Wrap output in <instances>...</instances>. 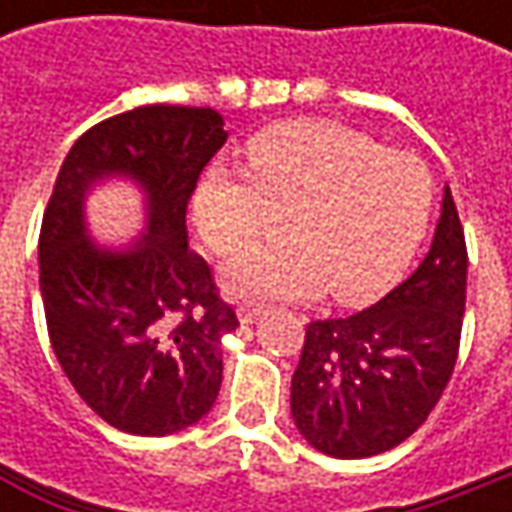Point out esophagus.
<instances>
[{
    "instance_id": "1",
    "label": "esophagus",
    "mask_w": 512,
    "mask_h": 512,
    "mask_svg": "<svg viewBox=\"0 0 512 512\" xmlns=\"http://www.w3.org/2000/svg\"><path fill=\"white\" fill-rule=\"evenodd\" d=\"M265 313V307L253 305V302H245V305H239V319L245 322V325H250V322H256L259 316Z\"/></svg>"
}]
</instances>
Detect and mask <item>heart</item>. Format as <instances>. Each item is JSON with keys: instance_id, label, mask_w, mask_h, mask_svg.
<instances>
[{"instance_id": "heart-1", "label": "heart", "mask_w": 512, "mask_h": 512, "mask_svg": "<svg viewBox=\"0 0 512 512\" xmlns=\"http://www.w3.org/2000/svg\"><path fill=\"white\" fill-rule=\"evenodd\" d=\"M250 170L213 165L193 216L216 256H242L287 216L282 250L253 253L225 270L233 293L299 299L322 287L362 305L399 282L427 230L433 176L419 156L384 150L339 122L296 119L256 133Z\"/></svg>"}]
</instances>
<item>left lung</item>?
<instances>
[{
	"label": "left lung",
	"mask_w": 512,
	"mask_h": 512,
	"mask_svg": "<svg viewBox=\"0 0 512 512\" xmlns=\"http://www.w3.org/2000/svg\"><path fill=\"white\" fill-rule=\"evenodd\" d=\"M467 245L450 187L430 253L382 302L307 325L290 413L316 450L364 459L413 436L439 404L462 342Z\"/></svg>",
	"instance_id": "obj_1"
}]
</instances>
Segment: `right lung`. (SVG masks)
Wrapping results in <instances>:
<instances>
[{
	"mask_svg": "<svg viewBox=\"0 0 512 512\" xmlns=\"http://www.w3.org/2000/svg\"><path fill=\"white\" fill-rule=\"evenodd\" d=\"M227 142L213 108L142 105L96 122L65 156L39 233L50 347L90 410L133 436L199 422L222 387V336L239 327L210 265L187 245V205ZM128 172L149 190V236L125 254L90 246L84 190Z\"/></svg>",
	"mask_w": 512,
	"mask_h": 512,
	"instance_id": "obj_1",
	"label": "right lung"
}]
</instances>
